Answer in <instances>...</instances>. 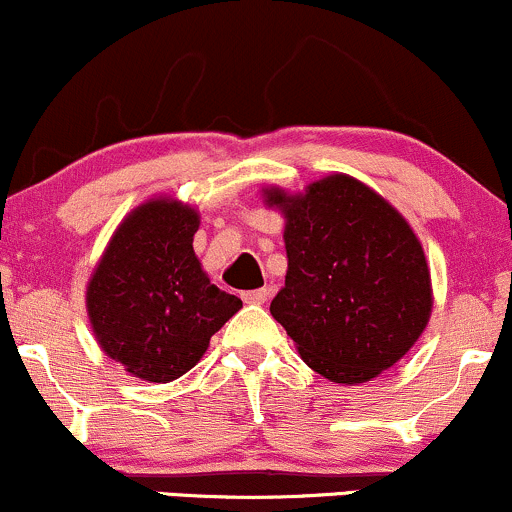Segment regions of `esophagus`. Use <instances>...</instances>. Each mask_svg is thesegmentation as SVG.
I'll return each mask as SVG.
<instances>
[{
	"label": "esophagus",
	"instance_id": "obj_1",
	"mask_svg": "<svg viewBox=\"0 0 512 512\" xmlns=\"http://www.w3.org/2000/svg\"><path fill=\"white\" fill-rule=\"evenodd\" d=\"M268 297H270V290H266V287H261V290H249L242 294V299L246 304H263V302H268Z\"/></svg>",
	"mask_w": 512,
	"mask_h": 512
}]
</instances>
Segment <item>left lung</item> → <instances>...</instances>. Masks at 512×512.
<instances>
[{"instance_id": "1", "label": "left lung", "mask_w": 512, "mask_h": 512, "mask_svg": "<svg viewBox=\"0 0 512 512\" xmlns=\"http://www.w3.org/2000/svg\"><path fill=\"white\" fill-rule=\"evenodd\" d=\"M285 213V287L270 314L311 369L335 383H364L417 342L431 314L422 244L405 218L347 174L304 196L266 191Z\"/></svg>"}]
</instances>
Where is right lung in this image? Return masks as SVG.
Listing matches in <instances>:
<instances>
[{
	"mask_svg": "<svg viewBox=\"0 0 512 512\" xmlns=\"http://www.w3.org/2000/svg\"><path fill=\"white\" fill-rule=\"evenodd\" d=\"M198 213L148 201L114 232L88 285V316L107 357L129 374L167 383L196 366L208 342L242 309L210 285L194 254Z\"/></svg>",
	"mask_w": 512,
	"mask_h": 512,
	"instance_id": "obj_1",
	"label": "right lung"
}]
</instances>
